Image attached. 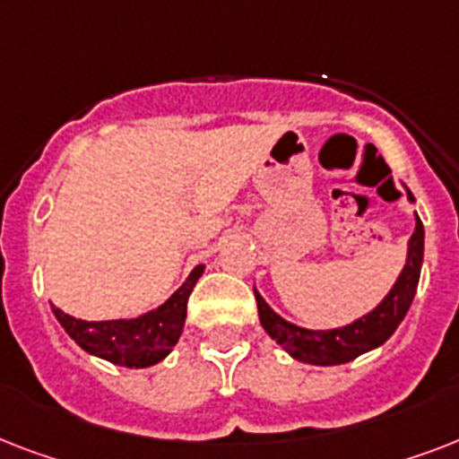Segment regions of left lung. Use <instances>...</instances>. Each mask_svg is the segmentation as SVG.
Listing matches in <instances>:
<instances>
[{
  "label": "left lung",
  "instance_id": "1",
  "mask_svg": "<svg viewBox=\"0 0 459 459\" xmlns=\"http://www.w3.org/2000/svg\"><path fill=\"white\" fill-rule=\"evenodd\" d=\"M407 195H410V200H414L412 193ZM421 259H424V226L417 216V229H414L412 238H410V247H407L405 269L400 273V279L395 281L391 293L385 295V300L374 312L352 321L350 326L333 328V331H309V328H300L281 319L279 314L262 300V295L255 293L259 321H262L266 333L300 362L324 364V367L350 362L367 350L378 348L381 342L388 341L393 331L400 326V321L405 319L407 309L414 300V293H417V283H420Z\"/></svg>",
  "mask_w": 459,
  "mask_h": 459
}]
</instances>
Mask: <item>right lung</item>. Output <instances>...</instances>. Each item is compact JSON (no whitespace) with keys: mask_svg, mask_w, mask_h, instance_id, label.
Masks as SVG:
<instances>
[{"mask_svg":"<svg viewBox=\"0 0 459 459\" xmlns=\"http://www.w3.org/2000/svg\"><path fill=\"white\" fill-rule=\"evenodd\" d=\"M204 266H195L187 281L161 307L138 319L82 321L54 307V314L66 333L82 350L121 367H152L161 362L178 342L187 314V298Z\"/></svg>","mask_w":459,"mask_h":459,"instance_id":"obj_1","label":"right lung"}]
</instances>
